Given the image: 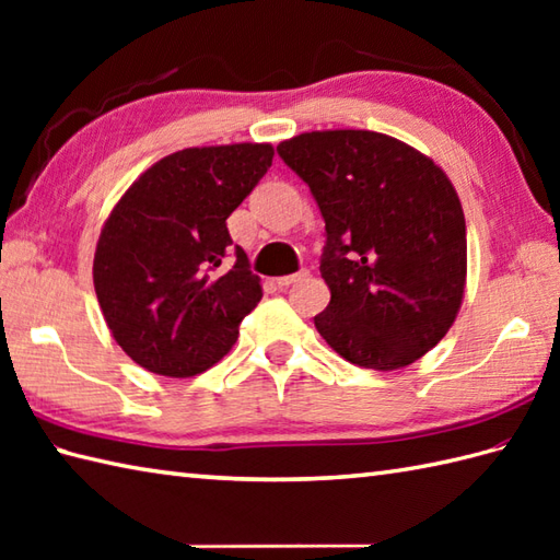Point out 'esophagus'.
Here are the masks:
<instances>
[{
    "instance_id": "1",
    "label": "esophagus",
    "mask_w": 560,
    "mask_h": 560,
    "mask_svg": "<svg viewBox=\"0 0 560 560\" xmlns=\"http://www.w3.org/2000/svg\"><path fill=\"white\" fill-rule=\"evenodd\" d=\"M305 277H307L305 269L299 271V273H287V277H279V279H277V287H279V289H287V287H291V283L301 281V279H305Z\"/></svg>"
}]
</instances>
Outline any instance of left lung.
<instances>
[{
  "mask_svg": "<svg viewBox=\"0 0 560 560\" xmlns=\"http://www.w3.org/2000/svg\"><path fill=\"white\" fill-rule=\"evenodd\" d=\"M325 219L319 273L329 305L315 327L341 359L373 371L419 361L447 335L467 287V225L440 165L368 129L281 141Z\"/></svg>",
  "mask_w": 560,
  "mask_h": 560,
  "instance_id": "1",
  "label": "left lung"
}]
</instances>
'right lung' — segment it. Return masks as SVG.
Masks as SVG:
<instances>
[{
    "label": "right lung",
    "mask_w": 560,
    "mask_h": 560,
    "mask_svg": "<svg viewBox=\"0 0 560 560\" xmlns=\"http://www.w3.org/2000/svg\"><path fill=\"white\" fill-rule=\"evenodd\" d=\"M271 144L175 151L129 185L105 219L93 287L122 351L165 377H192L219 363L237 325L261 299L243 247L235 265L225 219L269 171Z\"/></svg>",
    "instance_id": "right-lung-1"
}]
</instances>
